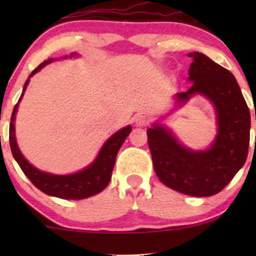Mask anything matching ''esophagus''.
<instances>
[{
	"mask_svg": "<svg viewBox=\"0 0 256 256\" xmlns=\"http://www.w3.org/2000/svg\"><path fill=\"white\" fill-rule=\"evenodd\" d=\"M148 122H149L148 116H146V114L140 113V114H137V116H136V125L144 126V125L148 124Z\"/></svg>",
	"mask_w": 256,
	"mask_h": 256,
	"instance_id": "34e87169",
	"label": "esophagus"
}]
</instances>
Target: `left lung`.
<instances>
[{
    "instance_id": "1",
    "label": "left lung",
    "mask_w": 256,
    "mask_h": 256,
    "mask_svg": "<svg viewBox=\"0 0 256 256\" xmlns=\"http://www.w3.org/2000/svg\"><path fill=\"white\" fill-rule=\"evenodd\" d=\"M189 68L192 85L176 94L178 104L195 94L210 100L216 113L218 134L210 149L192 150L160 124L146 130L158 178L185 195L206 198L222 192L244 165L250 140V113L236 78L230 71L195 52Z\"/></svg>"
}]
</instances>
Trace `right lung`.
I'll return each instance as SVG.
<instances>
[{"label": "right lung", "mask_w": 256, "mask_h": 256, "mask_svg": "<svg viewBox=\"0 0 256 256\" xmlns=\"http://www.w3.org/2000/svg\"><path fill=\"white\" fill-rule=\"evenodd\" d=\"M76 54H71V56H74ZM54 61V58H49L42 62L37 68L34 70L30 77L25 82L22 94L20 96L18 104L14 106L13 113H12L10 124V150L14 158L19 164L20 168L25 173V176L32 182V184L43 192L46 195L55 196V198H64V200H83L90 196L96 195L101 192L102 190L107 186L112 178V172H113L114 164H116V154H118L120 146L125 142L128 134L132 130L130 125L122 128L118 132L113 134L107 140L104 146L100 150L98 158H95L92 164H90L86 168L82 170L73 174H52V173L42 172L37 170L28 162L26 158L22 156V152L19 150L16 140V128H14V120H16V114L18 110L20 100L24 96V92L28 86L30 78L34 74L43 68L46 64H50Z\"/></svg>", "instance_id": "add662e5"}]
</instances>
